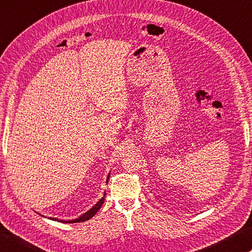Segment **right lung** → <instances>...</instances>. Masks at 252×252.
I'll list each match as a JSON object with an SVG mask.
<instances>
[{
	"mask_svg": "<svg viewBox=\"0 0 252 252\" xmlns=\"http://www.w3.org/2000/svg\"><path fill=\"white\" fill-rule=\"evenodd\" d=\"M104 198H106V194H104L103 197H102L101 199H100L99 202H98L97 204H95L93 208L89 209L88 212L85 213V214L82 215V216H80L79 218L75 219V220H59V219L52 218V217H50V219H53V220H57V221H62V222H67V223H69V222H82V221H86V220H88V219H90L91 217H94V215L97 214V212L100 209V207H101L102 204L104 203Z\"/></svg>",
	"mask_w": 252,
	"mask_h": 252,
	"instance_id": "1",
	"label": "right lung"
}]
</instances>
